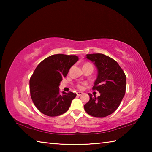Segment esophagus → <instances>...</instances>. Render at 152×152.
I'll list each match as a JSON object with an SVG mask.
<instances>
[{"instance_id": "34e87169", "label": "esophagus", "mask_w": 152, "mask_h": 152, "mask_svg": "<svg viewBox=\"0 0 152 152\" xmlns=\"http://www.w3.org/2000/svg\"><path fill=\"white\" fill-rule=\"evenodd\" d=\"M76 94H77V96H81L82 94H83V92H76Z\"/></svg>"}]
</instances>
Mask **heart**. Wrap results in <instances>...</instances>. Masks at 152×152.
<instances>
[{"label": "heart", "mask_w": 152, "mask_h": 152, "mask_svg": "<svg viewBox=\"0 0 152 152\" xmlns=\"http://www.w3.org/2000/svg\"><path fill=\"white\" fill-rule=\"evenodd\" d=\"M84 66H92V64H90V63H86V64H84ZM76 86H77V88H78V89H82V88H83V85H82V84H78L76 85Z\"/></svg>", "instance_id": "heart-1"}]
</instances>
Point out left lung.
<instances>
[{"label": "left lung", "mask_w": 152, "mask_h": 152, "mask_svg": "<svg viewBox=\"0 0 152 152\" xmlns=\"http://www.w3.org/2000/svg\"><path fill=\"white\" fill-rule=\"evenodd\" d=\"M98 69L97 78L92 87L101 95L92 97L84 104V110L94 117H104L115 112L121 104L126 91V76L116 61L102 53L87 54L86 58Z\"/></svg>", "instance_id": "left-lung-1"}]
</instances>
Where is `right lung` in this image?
<instances>
[{"label":"right lung","mask_w":152,"mask_h":152,"mask_svg":"<svg viewBox=\"0 0 152 152\" xmlns=\"http://www.w3.org/2000/svg\"><path fill=\"white\" fill-rule=\"evenodd\" d=\"M78 60L76 56L55 54L44 59L35 68L29 80L30 94L35 107L43 114L60 116L69 109L76 94H60L59 85Z\"/></svg>","instance_id":"obj_1"}]
</instances>
